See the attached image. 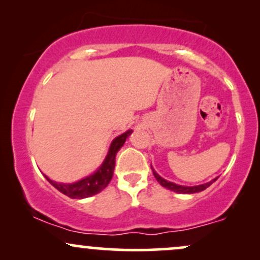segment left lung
<instances>
[{
    "instance_id": "1",
    "label": "left lung",
    "mask_w": 260,
    "mask_h": 260,
    "mask_svg": "<svg viewBox=\"0 0 260 260\" xmlns=\"http://www.w3.org/2000/svg\"><path fill=\"white\" fill-rule=\"evenodd\" d=\"M151 170H153V174L155 176V178H156V181L159 182L161 186L168 188V189L172 190V192L182 193V194H193V193L202 192V190L207 189L209 186H211V184H213V182H215L217 180V177H216V178H214V180H211L210 182H207V183H203V184H198V186H181V184H176V183H174V182H170L168 180H165V178H162L153 168H151Z\"/></svg>"
}]
</instances>
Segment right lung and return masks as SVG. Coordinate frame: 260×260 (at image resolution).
<instances>
[{
  "mask_svg": "<svg viewBox=\"0 0 260 260\" xmlns=\"http://www.w3.org/2000/svg\"><path fill=\"white\" fill-rule=\"evenodd\" d=\"M132 129H128L127 132L122 133L121 136L116 137V138L112 140L105 160L103 161L100 168L98 169L94 174L86 176V177L82 178V180L77 182H73V183H59V182L52 181L51 178L47 177L46 175H44L45 178H46L56 189L72 199H84L88 198V197L98 194L101 190L105 189L107 184L111 181L113 176V170H115L116 154H117L118 150L123 147L124 142H126V139L132 134Z\"/></svg>",
  "mask_w": 260,
  "mask_h": 260,
  "instance_id": "1",
  "label": "right lung"
}]
</instances>
